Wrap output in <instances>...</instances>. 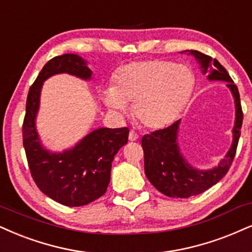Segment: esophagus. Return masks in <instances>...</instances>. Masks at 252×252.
<instances>
[{
    "label": "esophagus",
    "instance_id": "esophagus-1",
    "mask_svg": "<svg viewBox=\"0 0 252 252\" xmlns=\"http://www.w3.org/2000/svg\"><path fill=\"white\" fill-rule=\"evenodd\" d=\"M128 139H129V141H136V140H138V139H139L138 133L134 132V131H129Z\"/></svg>",
    "mask_w": 252,
    "mask_h": 252
}]
</instances>
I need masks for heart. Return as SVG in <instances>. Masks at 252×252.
I'll use <instances>...</instances> for the list:
<instances>
[{"instance_id": "obj_1", "label": "heart", "mask_w": 252, "mask_h": 252, "mask_svg": "<svg viewBox=\"0 0 252 252\" xmlns=\"http://www.w3.org/2000/svg\"><path fill=\"white\" fill-rule=\"evenodd\" d=\"M114 80L116 86L102 91L105 105L116 113H125L128 104H133L134 117L150 129H162L175 123L195 89L190 67L161 60L127 64Z\"/></svg>"}]
</instances>
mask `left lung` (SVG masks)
Wrapping results in <instances>:
<instances>
[{"label": "left lung", "mask_w": 252, "mask_h": 252, "mask_svg": "<svg viewBox=\"0 0 252 252\" xmlns=\"http://www.w3.org/2000/svg\"><path fill=\"white\" fill-rule=\"evenodd\" d=\"M200 65L202 73L207 74L210 82H225L235 102V124L232 127V142L224 158L217 166L209 169L192 167L181 153L178 135L181 120L163 129L146 134L141 145L145 154V174L150 182L160 192L168 197L188 198L198 195L213 187L228 173L236 154L241 136L243 112L241 107L240 93L229 76L228 71L209 56L197 50H186Z\"/></svg>", "instance_id": "1"}]
</instances>
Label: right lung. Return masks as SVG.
<instances>
[{"instance_id": "add662e5", "label": "right lung", "mask_w": 252, "mask_h": 252, "mask_svg": "<svg viewBox=\"0 0 252 252\" xmlns=\"http://www.w3.org/2000/svg\"><path fill=\"white\" fill-rule=\"evenodd\" d=\"M67 73L83 80L92 79L88 62L78 55L65 54L43 66L28 93L23 123V146L33 181L43 194L67 207L85 206L106 192L114 155L128 141V128H97L73 147L51 152L37 132L40 92L46 79Z\"/></svg>"}]
</instances>
